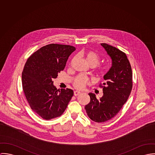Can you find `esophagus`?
<instances>
[{"label":"esophagus","mask_w":155,"mask_h":155,"mask_svg":"<svg viewBox=\"0 0 155 155\" xmlns=\"http://www.w3.org/2000/svg\"><path fill=\"white\" fill-rule=\"evenodd\" d=\"M80 93H81V92H80V91H75L74 92V94L75 96H77L79 95Z\"/></svg>","instance_id":"obj_1"}]
</instances>
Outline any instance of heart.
Here are the masks:
<instances>
[{"instance_id": "b5f03b06", "label": "heart", "mask_w": 155, "mask_h": 155, "mask_svg": "<svg viewBox=\"0 0 155 155\" xmlns=\"http://www.w3.org/2000/svg\"><path fill=\"white\" fill-rule=\"evenodd\" d=\"M81 55L84 59L86 63L90 67H94L97 65L100 61L101 57L96 52L88 50L81 53ZM110 70V66L108 64H104L99 65L95 70V73L97 76L100 78H104L109 73ZM90 83L89 79L84 75H78L76 76L72 81V84L77 89H83L87 84Z\"/></svg>"}]
</instances>
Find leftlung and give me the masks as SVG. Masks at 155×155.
I'll use <instances>...</instances> for the list:
<instances>
[{
  "label": "left lung",
  "mask_w": 155,
  "mask_h": 155,
  "mask_svg": "<svg viewBox=\"0 0 155 155\" xmlns=\"http://www.w3.org/2000/svg\"><path fill=\"white\" fill-rule=\"evenodd\" d=\"M101 45L111 57L112 65L104 78L106 82L99 85L103 88V96L97 99L94 94L89 93L90 101L85 106L88 117L98 123L110 120L117 115L133 87L132 69L126 54L106 43Z\"/></svg>",
  "instance_id": "left-lung-1"
}]
</instances>
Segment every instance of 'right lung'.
Instances as JSON below:
<instances>
[{"instance_id":"add662e5","label":"right lung","mask_w":155,"mask_h":155,"mask_svg":"<svg viewBox=\"0 0 155 155\" xmlns=\"http://www.w3.org/2000/svg\"><path fill=\"white\" fill-rule=\"evenodd\" d=\"M75 48L52 43L33 53L22 72V88L31 109L46 120L59 117L74 94L72 90L53 86V78L63 71L69 55Z\"/></svg>"}]
</instances>
